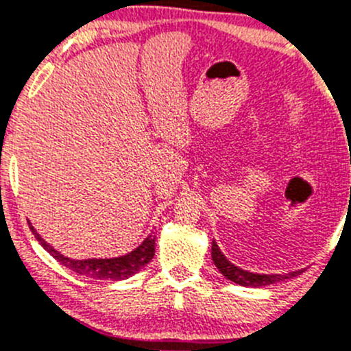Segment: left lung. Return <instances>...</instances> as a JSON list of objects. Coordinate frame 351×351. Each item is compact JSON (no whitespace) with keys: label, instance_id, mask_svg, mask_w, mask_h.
Listing matches in <instances>:
<instances>
[{"label":"left lung","instance_id":"1","mask_svg":"<svg viewBox=\"0 0 351 351\" xmlns=\"http://www.w3.org/2000/svg\"><path fill=\"white\" fill-rule=\"evenodd\" d=\"M211 261L213 264L217 266V269L230 280V282L238 283V285L243 287H266V285H273V283L282 282V280H289L292 276H298L301 271H292V273H287V274H258V273H250V271H245L241 267L234 266L232 262L227 261L226 255L220 252L219 245L215 243V239L211 241Z\"/></svg>","mask_w":351,"mask_h":351}]
</instances>
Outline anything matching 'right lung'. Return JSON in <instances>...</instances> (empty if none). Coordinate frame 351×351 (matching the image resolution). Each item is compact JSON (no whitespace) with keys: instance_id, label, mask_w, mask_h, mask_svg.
I'll return each mask as SVG.
<instances>
[{"instance_id":"right-lung-1","label":"right lung","mask_w":351,"mask_h":351,"mask_svg":"<svg viewBox=\"0 0 351 351\" xmlns=\"http://www.w3.org/2000/svg\"><path fill=\"white\" fill-rule=\"evenodd\" d=\"M29 229L33 230L34 238L40 241V245L52 255L58 262H61L62 266H66L68 269H71L73 273L82 274V276L96 278V280H125V278L136 274L141 267H145L148 262L154 258L156 254V236H148L145 238V241L141 243L138 248L131 252V254L121 255V257L113 258H85V261H75V258L64 257L62 254H59L56 248L49 245L42 236L38 234L34 227L31 226Z\"/></svg>"}]
</instances>
